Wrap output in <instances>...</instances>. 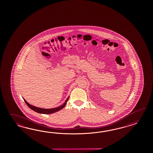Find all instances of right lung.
<instances>
[{"label": "right lung", "mask_w": 153, "mask_h": 153, "mask_svg": "<svg viewBox=\"0 0 153 153\" xmlns=\"http://www.w3.org/2000/svg\"><path fill=\"white\" fill-rule=\"evenodd\" d=\"M68 99H69V97L66 99L65 103L62 105H60L59 107H56L55 108H52V109H44V108H39V107H35V106H33L31 104H30L27 102H26V100H25V99H23V100L26 102V104L27 105L28 107H29L30 109H31L33 111H36L39 113H41V114H51V113H55L56 111H60V109H63L65 106Z\"/></svg>", "instance_id": "obj_1"}]
</instances>
